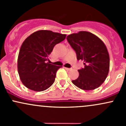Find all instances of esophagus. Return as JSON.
Here are the masks:
<instances>
[{
    "label": "esophagus",
    "mask_w": 126,
    "mask_h": 126,
    "mask_svg": "<svg viewBox=\"0 0 126 126\" xmlns=\"http://www.w3.org/2000/svg\"><path fill=\"white\" fill-rule=\"evenodd\" d=\"M65 69L66 70H67V71H70V70H71V68H65Z\"/></svg>",
    "instance_id": "34e87169"
}]
</instances>
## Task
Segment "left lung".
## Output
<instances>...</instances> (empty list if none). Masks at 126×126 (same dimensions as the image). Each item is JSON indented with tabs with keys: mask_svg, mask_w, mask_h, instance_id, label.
<instances>
[{
	"mask_svg": "<svg viewBox=\"0 0 126 126\" xmlns=\"http://www.w3.org/2000/svg\"><path fill=\"white\" fill-rule=\"evenodd\" d=\"M75 50L78 60L83 61L84 67L78 70L79 76L73 83L83 90H93L105 82L109 71V55L105 43L95 35L80 31L67 37Z\"/></svg>",
	"mask_w": 126,
	"mask_h": 126,
	"instance_id": "1",
	"label": "left lung"
}]
</instances>
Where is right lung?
Listing matches in <instances>:
<instances>
[{
	"instance_id": "add662e5",
	"label": "right lung",
	"mask_w": 126,
	"mask_h": 126,
	"mask_svg": "<svg viewBox=\"0 0 126 126\" xmlns=\"http://www.w3.org/2000/svg\"><path fill=\"white\" fill-rule=\"evenodd\" d=\"M65 37V34L40 30L25 39L18 53L17 68L20 79L26 87L40 92L52 86L61 67L47 63V61L54 46Z\"/></svg>"
}]
</instances>
